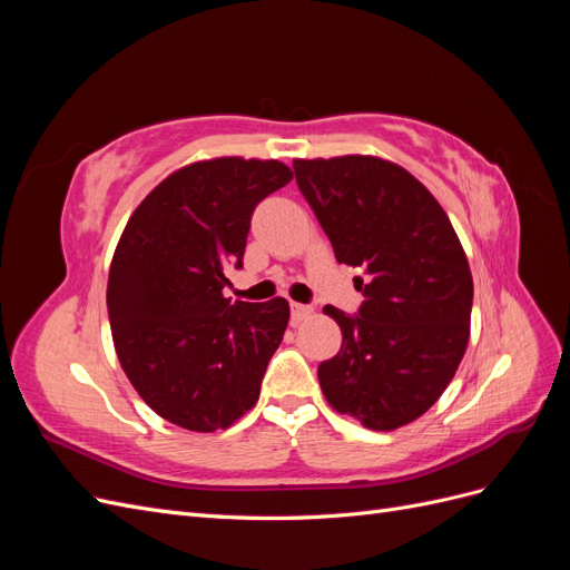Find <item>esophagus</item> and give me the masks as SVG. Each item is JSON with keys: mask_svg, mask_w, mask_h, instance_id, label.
<instances>
[{"mask_svg": "<svg viewBox=\"0 0 570 570\" xmlns=\"http://www.w3.org/2000/svg\"><path fill=\"white\" fill-rule=\"evenodd\" d=\"M289 312H292V323H299V321H304L306 316H312L314 308H312V306H306V304L292 302V304H289Z\"/></svg>", "mask_w": 570, "mask_h": 570, "instance_id": "esophagus-1", "label": "esophagus"}]
</instances>
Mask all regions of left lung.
Here are the masks:
<instances>
[{
    "label": "left lung",
    "instance_id": "1",
    "mask_svg": "<svg viewBox=\"0 0 570 570\" xmlns=\"http://www.w3.org/2000/svg\"><path fill=\"white\" fill-rule=\"evenodd\" d=\"M337 264L364 295L340 323L342 347L318 366L327 404L371 430H394L433 406L471 331L473 278L438 199L409 170L375 157L292 164Z\"/></svg>",
    "mask_w": 570,
    "mask_h": 570
}]
</instances>
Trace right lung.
Returning <instances> with one entry per match:
<instances>
[{"instance_id":"obj_1","label":"right lung","mask_w":570,"mask_h":570,"mask_svg":"<svg viewBox=\"0 0 570 570\" xmlns=\"http://www.w3.org/2000/svg\"><path fill=\"white\" fill-rule=\"evenodd\" d=\"M292 180L281 161L185 166L137 206L118 239L107 308L128 381L161 419L197 433L233 425L262 392L289 306L223 295L243 268L256 204Z\"/></svg>"}]
</instances>
